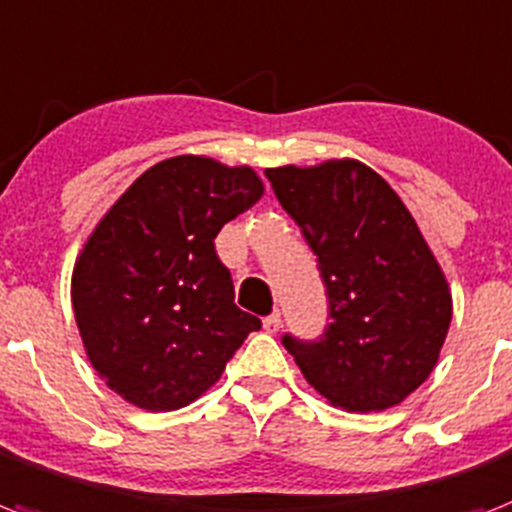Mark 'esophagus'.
I'll list each match as a JSON object with an SVG mask.
<instances>
[{
	"mask_svg": "<svg viewBox=\"0 0 512 512\" xmlns=\"http://www.w3.org/2000/svg\"><path fill=\"white\" fill-rule=\"evenodd\" d=\"M280 327H282L280 312H275V314H269V317H264V330H267V333H277Z\"/></svg>",
	"mask_w": 512,
	"mask_h": 512,
	"instance_id": "esophagus-1",
	"label": "esophagus"
}]
</instances>
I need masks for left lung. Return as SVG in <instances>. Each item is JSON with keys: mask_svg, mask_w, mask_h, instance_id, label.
Wrapping results in <instances>:
<instances>
[{"mask_svg": "<svg viewBox=\"0 0 512 512\" xmlns=\"http://www.w3.org/2000/svg\"><path fill=\"white\" fill-rule=\"evenodd\" d=\"M317 256L330 325L282 335L309 386L346 412L404 402L439 362L452 322L447 277L380 174L351 161L264 171Z\"/></svg>", "mask_w": 512, "mask_h": 512, "instance_id": "1", "label": "left lung"}]
</instances>
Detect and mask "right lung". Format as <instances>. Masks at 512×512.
Returning <instances> with one entry per match:
<instances>
[{
    "label": "right lung",
    "mask_w": 512,
    "mask_h": 512,
    "mask_svg": "<svg viewBox=\"0 0 512 512\" xmlns=\"http://www.w3.org/2000/svg\"><path fill=\"white\" fill-rule=\"evenodd\" d=\"M261 195L251 166L177 155L134 179L94 227L73 267V314L89 362L121 399L179 410L259 330L235 306L214 237Z\"/></svg>",
    "instance_id": "right-lung-1"
}]
</instances>
